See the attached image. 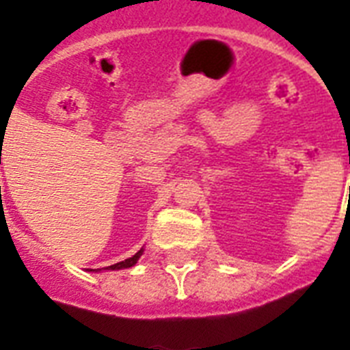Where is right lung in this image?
<instances>
[{
	"instance_id": "1",
	"label": "right lung",
	"mask_w": 350,
	"mask_h": 350,
	"mask_svg": "<svg viewBox=\"0 0 350 350\" xmlns=\"http://www.w3.org/2000/svg\"><path fill=\"white\" fill-rule=\"evenodd\" d=\"M142 254H143V249H142V250H137L136 254L132 256V258H129V260L120 261V263H114V265L107 267V269H109V271H118V269H129V267L136 265V261L139 260V256H142Z\"/></svg>"
}]
</instances>
